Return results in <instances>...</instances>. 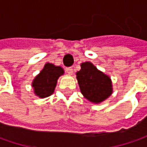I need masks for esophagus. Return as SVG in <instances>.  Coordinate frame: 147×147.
Masks as SVG:
<instances>
[{
    "instance_id": "obj_1",
    "label": "esophagus",
    "mask_w": 147,
    "mask_h": 147,
    "mask_svg": "<svg viewBox=\"0 0 147 147\" xmlns=\"http://www.w3.org/2000/svg\"><path fill=\"white\" fill-rule=\"evenodd\" d=\"M65 71H66L67 74H73V73H74L72 68H66V69H65Z\"/></svg>"
}]
</instances>
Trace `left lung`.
Returning <instances> with one entry per match:
<instances>
[{"mask_svg": "<svg viewBox=\"0 0 147 147\" xmlns=\"http://www.w3.org/2000/svg\"><path fill=\"white\" fill-rule=\"evenodd\" d=\"M76 75L81 92L91 102L99 104L113 92L110 77L98 70L91 62L82 63Z\"/></svg>", "mask_w": 147, "mask_h": 147, "instance_id": "1", "label": "left lung"}]
</instances>
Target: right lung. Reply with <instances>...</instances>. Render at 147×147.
<instances>
[{
    "instance_id": "1",
    "label": "right lung",
    "mask_w": 147,
    "mask_h": 147,
    "mask_svg": "<svg viewBox=\"0 0 147 147\" xmlns=\"http://www.w3.org/2000/svg\"><path fill=\"white\" fill-rule=\"evenodd\" d=\"M64 73L65 71L60 66L47 63L42 70L32 81V86L34 89V93L40 98L51 96L55 91L59 77Z\"/></svg>"
}]
</instances>
